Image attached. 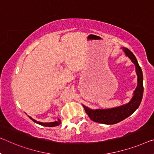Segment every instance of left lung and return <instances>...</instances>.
<instances>
[{
    "label": "left lung",
    "instance_id": "left-lung-1",
    "mask_svg": "<svg viewBox=\"0 0 154 154\" xmlns=\"http://www.w3.org/2000/svg\"><path fill=\"white\" fill-rule=\"evenodd\" d=\"M126 56H128L136 66V72L138 76V85L134 92L131 100L125 105L111 109H91L82 105L89 118L94 122L105 125L116 124L131 115L140 105L143 95V75L136 58L129 49L122 47Z\"/></svg>",
    "mask_w": 154,
    "mask_h": 154
}]
</instances>
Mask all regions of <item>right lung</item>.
<instances>
[{"mask_svg": "<svg viewBox=\"0 0 154 154\" xmlns=\"http://www.w3.org/2000/svg\"><path fill=\"white\" fill-rule=\"evenodd\" d=\"M29 118H30L31 120H33L34 122H36V123L38 124V125H41L42 126H45V127H56V126H58L60 124L61 122V120L59 119H58L57 121H55V122H38V121H36V120L33 119L32 117L29 116Z\"/></svg>", "mask_w": 154, "mask_h": 154, "instance_id": "right-lung-1", "label": "right lung"}]
</instances>
